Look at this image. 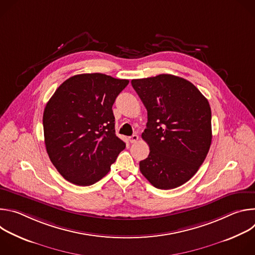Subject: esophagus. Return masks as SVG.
Segmentation results:
<instances>
[{
    "label": "esophagus",
    "mask_w": 255,
    "mask_h": 255,
    "mask_svg": "<svg viewBox=\"0 0 255 255\" xmlns=\"http://www.w3.org/2000/svg\"><path fill=\"white\" fill-rule=\"evenodd\" d=\"M138 135H136V134H133L132 136H130L129 137V141H130V143H136L137 141H138Z\"/></svg>",
    "instance_id": "1"
}]
</instances>
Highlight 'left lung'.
<instances>
[{"label":"left lung","mask_w":255,"mask_h":255,"mask_svg":"<svg viewBox=\"0 0 255 255\" xmlns=\"http://www.w3.org/2000/svg\"><path fill=\"white\" fill-rule=\"evenodd\" d=\"M147 110L142 138L149 155L139 162L141 173L160 190L190 180L204 162L212 141L208 100L189 81L159 75L131 81Z\"/></svg>","instance_id":"left-lung-1"}]
</instances>
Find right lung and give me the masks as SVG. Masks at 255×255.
I'll list each match as a JSON object with an SVG mask.
<instances>
[{"mask_svg": "<svg viewBox=\"0 0 255 255\" xmlns=\"http://www.w3.org/2000/svg\"><path fill=\"white\" fill-rule=\"evenodd\" d=\"M128 84V80L98 72L77 75L63 82L46 104V151L70 183H97L125 148V142L115 133L112 106Z\"/></svg>", "mask_w": 255, "mask_h": 255, "instance_id": "obj_1", "label": "right lung"}]
</instances>
